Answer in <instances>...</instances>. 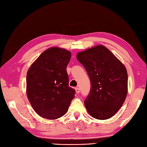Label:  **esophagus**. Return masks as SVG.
I'll list each match as a JSON object with an SVG mask.
<instances>
[{
	"label": "esophagus",
	"mask_w": 147,
	"mask_h": 147,
	"mask_svg": "<svg viewBox=\"0 0 147 147\" xmlns=\"http://www.w3.org/2000/svg\"><path fill=\"white\" fill-rule=\"evenodd\" d=\"M75 92H76L77 93H79L80 92V88H75Z\"/></svg>",
	"instance_id": "1"
}]
</instances>
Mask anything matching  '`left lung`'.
<instances>
[{"mask_svg":"<svg viewBox=\"0 0 147 147\" xmlns=\"http://www.w3.org/2000/svg\"><path fill=\"white\" fill-rule=\"evenodd\" d=\"M77 59L86 69L91 81V91L84 100L88 113L97 119L112 117L127 96L125 66L101 45L78 53Z\"/></svg>","mask_w":147,"mask_h":147,"instance_id":"left-lung-1","label":"left lung"}]
</instances>
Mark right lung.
I'll return each instance as SVG.
<instances>
[{"mask_svg":"<svg viewBox=\"0 0 147 147\" xmlns=\"http://www.w3.org/2000/svg\"><path fill=\"white\" fill-rule=\"evenodd\" d=\"M70 57V51L51 47L28 69L26 94L35 112L42 118L56 119L64 116L75 97L66 70Z\"/></svg>","mask_w":147,"mask_h":147,"instance_id":"add662e5","label":"right lung"}]
</instances>
